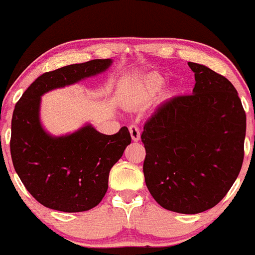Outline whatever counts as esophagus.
Instances as JSON below:
<instances>
[{
    "instance_id": "obj_1",
    "label": "esophagus",
    "mask_w": 255,
    "mask_h": 255,
    "mask_svg": "<svg viewBox=\"0 0 255 255\" xmlns=\"http://www.w3.org/2000/svg\"><path fill=\"white\" fill-rule=\"evenodd\" d=\"M128 131H130V135H131V137H132L133 141L140 140L141 132H140V128H138L137 125L131 124L130 127H128Z\"/></svg>"
}]
</instances>
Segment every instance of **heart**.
Returning a JSON list of instances; mask_svg holds the SVG:
<instances>
[{
    "label": "heart",
    "instance_id": "b5f03b06",
    "mask_svg": "<svg viewBox=\"0 0 255 255\" xmlns=\"http://www.w3.org/2000/svg\"><path fill=\"white\" fill-rule=\"evenodd\" d=\"M164 78L162 77L158 73L153 72L149 73L145 77V80L142 81V88L143 92L147 94V96H152V94L157 93L162 87H163Z\"/></svg>",
    "mask_w": 255,
    "mask_h": 255
}]
</instances>
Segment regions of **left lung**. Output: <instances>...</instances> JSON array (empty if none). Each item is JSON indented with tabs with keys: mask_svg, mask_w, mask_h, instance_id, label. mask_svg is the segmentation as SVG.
I'll return each mask as SVG.
<instances>
[{
	"mask_svg": "<svg viewBox=\"0 0 255 255\" xmlns=\"http://www.w3.org/2000/svg\"><path fill=\"white\" fill-rule=\"evenodd\" d=\"M188 65L195 73L193 93L164 102L143 125V174L162 207L199 214L217 205L240 174L246 112L227 78Z\"/></svg>",
	"mask_w": 255,
	"mask_h": 255,
	"instance_id": "obj_1",
	"label": "left lung"
}]
</instances>
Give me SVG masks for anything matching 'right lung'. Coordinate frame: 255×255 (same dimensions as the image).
Segmentation results:
<instances>
[{"mask_svg":"<svg viewBox=\"0 0 255 255\" xmlns=\"http://www.w3.org/2000/svg\"><path fill=\"white\" fill-rule=\"evenodd\" d=\"M110 65V59H98L43 73L15 104L9 142L13 166L31 196L49 209L81 212L98 205L108 190L110 169L131 143V136L127 127L104 135L91 125L67 136H50L39 122L40 97Z\"/></svg>","mask_w":255,"mask_h":255,"instance_id":"add662e5","label":"right lung"}]
</instances>
